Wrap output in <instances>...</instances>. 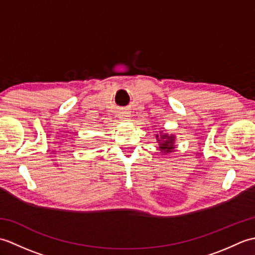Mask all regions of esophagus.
Masks as SVG:
<instances>
[{
	"mask_svg": "<svg viewBox=\"0 0 255 255\" xmlns=\"http://www.w3.org/2000/svg\"><path fill=\"white\" fill-rule=\"evenodd\" d=\"M122 118H123V119H128V118H129V114L124 113L123 115H122Z\"/></svg>",
	"mask_w": 255,
	"mask_h": 255,
	"instance_id": "1",
	"label": "esophagus"
}]
</instances>
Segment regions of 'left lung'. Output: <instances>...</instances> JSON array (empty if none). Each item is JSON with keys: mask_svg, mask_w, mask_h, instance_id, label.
<instances>
[{"mask_svg": "<svg viewBox=\"0 0 255 255\" xmlns=\"http://www.w3.org/2000/svg\"><path fill=\"white\" fill-rule=\"evenodd\" d=\"M156 140H158V142H160V149L161 151H163L164 153H170L174 149V137L170 136L169 134H160L158 136L156 134Z\"/></svg>", "mask_w": 255, "mask_h": 255, "instance_id": "obj_1", "label": "left lung"}]
</instances>
